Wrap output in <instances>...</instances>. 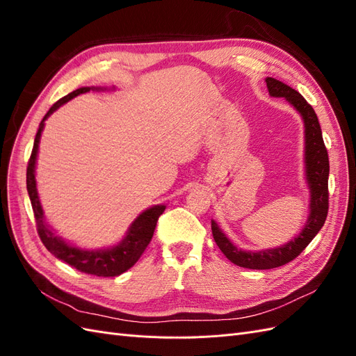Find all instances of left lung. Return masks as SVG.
I'll return each instance as SVG.
<instances>
[{
	"mask_svg": "<svg viewBox=\"0 0 356 356\" xmlns=\"http://www.w3.org/2000/svg\"><path fill=\"white\" fill-rule=\"evenodd\" d=\"M268 95L273 98H284L300 114L305 126V178L309 188V215L303 229L294 239L277 248H268L261 251L242 250L236 246L220 225L211 221L213 241L217 242L221 252L229 260L245 268L266 270L284 266L294 260L300 252L315 238L322 229L328 213V175L330 163L328 153L322 139V131L316 113L297 90L273 77H266Z\"/></svg>",
	"mask_w": 356,
	"mask_h": 356,
	"instance_id": "1",
	"label": "left lung"
}]
</instances>
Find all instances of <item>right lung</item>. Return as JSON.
<instances>
[{"label":"right lung","mask_w":356,"mask_h":356,"mask_svg":"<svg viewBox=\"0 0 356 356\" xmlns=\"http://www.w3.org/2000/svg\"><path fill=\"white\" fill-rule=\"evenodd\" d=\"M115 88H113V90ZM90 90L102 92V90H106V88H95V86H92V88H80L77 90H74L70 95L63 96V98L59 99L56 104H53L51 108L41 120L35 135L34 148H32L31 159L26 169V188L31 199L32 211H34V215H35L40 239L42 243H44L47 250L56 258H59V260L75 267L77 270L83 273L102 276V277H113V276L124 273L139 260V257L143 255L145 248L148 246L149 241L153 238L157 220L160 215L165 212L166 204H154V207H149L148 209L139 213L138 217L132 221V224L129 225L124 238L118 243L108 248H101V250H83V248L74 246L65 239H62L60 236H58L56 232L46 222L44 211H42V207H41L38 190H37V181H35L38 147H40V139H41V134H42V129H44L46 120L56 110H59L62 105H65L68 101L74 99L75 96H79L81 93H88Z\"/></svg>","instance_id":"right-lung-1"}]
</instances>
